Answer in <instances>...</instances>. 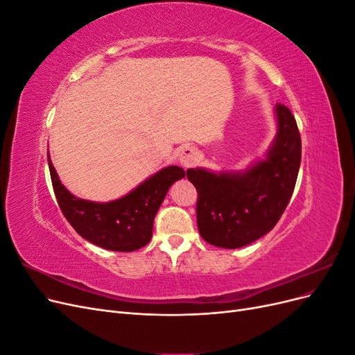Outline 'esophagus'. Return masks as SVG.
<instances>
[{"instance_id": "34e87169", "label": "esophagus", "mask_w": 355, "mask_h": 355, "mask_svg": "<svg viewBox=\"0 0 355 355\" xmlns=\"http://www.w3.org/2000/svg\"><path fill=\"white\" fill-rule=\"evenodd\" d=\"M198 158H200V154L194 146L182 148V151L179 153V163L182 167H185V168L196 166Z\"/></svg>"}]
</instances>
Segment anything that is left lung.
Instances as JSON below:
<instances>
[{"label":"left lung","mask_w":355,"mask_h":355,"mask_svg":"<svg viewBox=\"0 0 355 355\" xmlns=\"http://www.w3.org/2000/svg\"><path fill=\"white\" fill-rule=\"evenodd\" d=\"M278 133L266 158L244 173L188 168L198 192L197 225L211 245L239 249L270 232L280 220L296 185L302 142L295 116L277 103Z\"/></svg>","instance_id":"1"}]
</instances>
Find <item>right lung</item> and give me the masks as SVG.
Returning <instances> with one entry per match:
<instances>
[{"label":"right lung","instance_id":"right-lung-1","mask_svg":"<svg viewBox=\"0 0 355 355\" xmlns=\"http://www.w3.org/2000/svg\"><path fill=\"white\" fill-rule=\"evenodd\" d=\"M47 158L53 189L63 216L84 240L114 252H133L149 243L154 218L168 188L185 176L184 168L170 166L120 200L93 202L73 197L59 180L49 153Z\"/></svg>","mask_w":355,"mask_h":355}]
</instances>
